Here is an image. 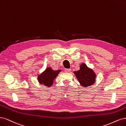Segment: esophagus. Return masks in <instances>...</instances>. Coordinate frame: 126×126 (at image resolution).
Wrapping results in <instances>:
<instances>
[{"label": "esophagus", "instance_id": "34e87169", "mask_svg": "<svg viewBox=\"0 0 126 126\" xmlns=\"http://www.w3.org/2000/svg\"><path fill=\"white\" fill-rule=\"evenodd\" d=\"M71 70L70 68H68V69H65V70H64V71L65 72H67V73H69V72H71Z\"/></svg>", "mask_w": 126, "mask_h": 126}]
</instances>
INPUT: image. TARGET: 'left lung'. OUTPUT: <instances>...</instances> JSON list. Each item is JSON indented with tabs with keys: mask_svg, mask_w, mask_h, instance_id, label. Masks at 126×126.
Listing matches in <instances>:
<instances>
[{
	"mask_svg": "<svg viewBox=\"0 0 126 126\" xmlns=\"http://www.w3.org/2000/svg\"><path fill=\"white\" fill-rule=\"evenodd\" d=\"M79 68V70L73 73L81 86L86 87L94 84L96 78L95 72L84 63L80 65Z\"/></svg>",
	"mask_w": 126,
	"mask_h": 126,
	"instance_id": "obj_1",
	"label": "left lung"
}]
</instances>
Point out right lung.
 <instances>
[{
  "label": "right lung",
  "instance_id": "right-lung-1",
  "mask_svg": "<svg viewBox=\"0 0 126 126\" xmlns=\"http://www.w3.org/2000/svg\"><path fill=\"white\" fill-rule=\"evenodd\" d=\"M61 70H53L50 67H47L41 74L38 75L37 79L41 85H45L48 87H51L53 84L54 79L58 76Z\"/></svg>",
  "mask_w": 126,
  "mask_h": 126
}]
</instances>
